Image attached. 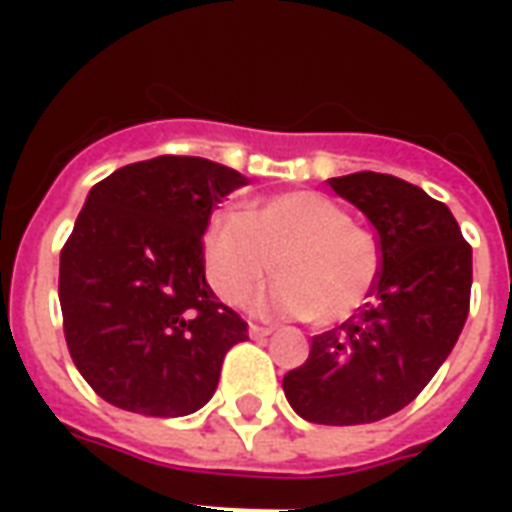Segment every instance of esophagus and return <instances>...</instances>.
<instances>
[{"label": "esophagus", "mask_w": 512, "mask_h": 512, "mask_svg": "<svg viewBox=\"0 0 512 512\" xmlns=\"http://www.w3.org/2000/svg\"><path fill=\"white\" fill-rule=\"evenodd\" d=\"M249 334H252V337H271L274 329H271V326H260V323H249Z\"/></svg>", "instance_id": "obj_1"}]
</instances>
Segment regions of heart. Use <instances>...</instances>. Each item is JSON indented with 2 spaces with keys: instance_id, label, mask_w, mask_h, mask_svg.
Returning <instances> with one entry per match:
<instances>
[{
  "instance_id": "b5f03b06",
  "label": "heart",
  "mask_w": 512,
  "mask_h": 512,
  "mask_svg": "<svg viewBox=\"0 0 512 512\" xmlns=\"http://www.w3.org/2000/svg\"><path fill=\"white\" fill-rule=\"evenodd\" d=\"M202 260L216 296L244 304L274 274L260 307L271 315L334 326L351 318L376 288V238L351 213L318 191H282L246 205L241 216H216L202 233Z\"/></svg>"
}]
</instances>
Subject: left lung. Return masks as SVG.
I'll return each mask as SVG.
<instances>
[{"label": "left lung", "instance_id": "1", "mask_svg": "<svg viewBox=\"0 0 512 512\" xmlns=\"http://www.w3.org/2000/svg\"><path fill=\"white\" fill-rule=\"evenodd\" d=\"M376 227L381 271L370 301L315 334L307 362L282 378L299 417L365 425L395 414L458 343L472 296V246L444 202L381 172L329 178Z\"/></svg>", "mask_w": 512, "mask_h": 512}]
</instances>
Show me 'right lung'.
Instances as JSON below:
<instances>
[{
    "instance_id": "1",
    "label": "right lung",
    "mask_w": 512,
    "mask_h": 512,
    "mask_svg": "<svg viewBox=\"0 0 512 512\" xmlns=\"http://www.w3.org/2000/svg\"><path fill=\"white\" fill-rule=\"evenodd\" d=\"M246 178L197 156H158L95 183L60 252V307L73 365L106 403L183 417L249 340L213 296L202 233Z\"/></svg>"
}]
</instances>
